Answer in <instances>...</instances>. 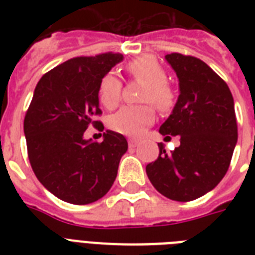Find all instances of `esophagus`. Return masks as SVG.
<instances>
[{"label":"esophagus","instance_id":"obj_1","mask_svg":"<svg viewBox=\"0 0 255 255\" xmlns=\"http://www.w3.org/2000/svg\"><path fill=\"white\" fill-rule=\"evenodd\" d=\"M128 145H129V148H136L139 145V141L135 139H129L128 140Z\"/></svg>","mask_w":255,"mask_h":255}]
</instances>
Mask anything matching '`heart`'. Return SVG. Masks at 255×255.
<instances>
[{
    "instance_id": "heart-1",
    "label": "heart",
    "mask_w": 255,
    "mask_h": 255,
    "mask_svg": "<svg viewBox=\"0 0 255 255\" xmlns=\"http://www.w3.org/2000/svg\"><path fill=\"white\" fill-rule=\"evenodd\" d=\"M132 77L145 82L141 99L151 102L160 110H168L173 103V92L167 85V74L153 57H140L128 65ZM122 83L114 73L106 74L99 83V99L104 107L114 108L119 103ZM155 122V112L149 106H126L110 118V127L126 136L140 137Z\"/></svg>"
}]
</instances>
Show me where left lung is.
<instances>
[{"instance_id":"obj_1","label":"left lung","mask_w":255,"mask_h":255,"mask_svg":"<svg viewBox=\"0 0 255 255\" xmlns=\"http://www.w3.org/2000/svg\"><path fill=\"white\" fill-rule=\"evenodd\" d=\"M165 61L177 75L180 94L159 132L165 139L180 136V145L168 153L160 143L159 157L145 172L159 193L186 202L224 178L237 144V120L229 87L205 62L177 53Z\"/></svg>"}]
</instances>
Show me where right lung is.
<instances>
[{"label": "right lung", "instance_id": "1", "mask_svg": "<svg viewBox=\"0 0 255 255\" xmlns=\"http://www.w3.org/2000/svg\"><path fill=\"white\" fill-rule=\"evenodd\" d=\"M120 54L79 57L54 67L39 79L23 122L34 173L62 201L86 205L98 201L115 181L128 143L107 131L103 141L85 139L99 108V83Z\"/></svg>", "mask_w": 255, "mask_h": 255}]
</instances>
